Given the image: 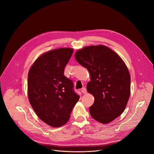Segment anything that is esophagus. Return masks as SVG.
I'll use <instances>...</instances> for the list:
<instances>
[{
	"mask_svg": "<svg viewBox=\"0 0 154 154\" xmlns=\"http://www.w3.org/2000/svg\"><path fill=\"white\" fill-rule=\"evenodd\" d=\"M81 91L82 93H83V94H85V93L87 92V89L85 87H83L82 89H81Z\"/></svg>",
	"mask_w": 154,
	"mask_h": 154,
	"instance_id": "34e87169",
	"label": "esophagus"
}]
</instances>
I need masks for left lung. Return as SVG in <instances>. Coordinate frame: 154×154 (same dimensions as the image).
Returning <instances> with one entry per match:
<instances>
[{"label":"left lung","instance_id":"left-lung-1","mask_svg":"<svg viewBox=\"0 0 154 154\" xmlns=\"http://www.w3.org/2000/svg\"><path fill=\"white\" fill-rule=\"evenodd\" d=\"M75 58L91 75L87 88L94 97L89 107L91 116L101 123L111 122L123 112L130 94V76L125 63L114 51L102 45L78 50Z\"/></svg>","mask_w":154,"mask_h":154}]
</instances>
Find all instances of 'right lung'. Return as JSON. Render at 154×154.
Masks as SVG:
<instances>
[{
  "mask_svg": "<svg viewBox=\"0 0 154 154\" xmlns=\"http://www.w3.org/2000/svg\"><path fill=\"white\" fill-rule=\"evenodd\" d=\"M73 49L60 48L41 55L31 66L27 78L30 104L38 118L53 127L66 124L80 98L64 69Z\"/></svg>",
  "mask_w": 154,
  "mask_h": 154,
  "instance_id": "add662e5",
  "label": "right lung"
}]
</instances>
